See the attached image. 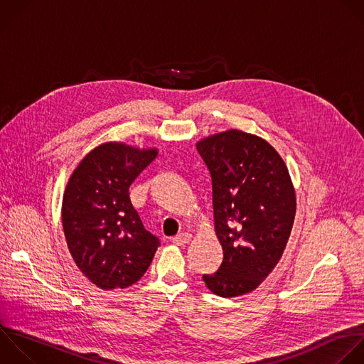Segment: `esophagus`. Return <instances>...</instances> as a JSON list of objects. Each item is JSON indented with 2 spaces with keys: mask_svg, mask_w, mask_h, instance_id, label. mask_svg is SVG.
<instances>
[{
  "mask_svg": "<svg viewBox=\"0 0 364 364\" xmlns=\"http://www.w3.org/2000/svg\"><path fill=\"white\" fill-rule=\"evenodd\" d=\"M191 239H192V235H191L189 232H182V233L176 235V236L172 239V242H173L175 245H178V246H183V245L189 243Z\"/></svg>",
  "mask_w": 364,
  "mask_h": 364,
  "instance_id": "obj_1",
  "label": "esophagus"
}]
</instances>
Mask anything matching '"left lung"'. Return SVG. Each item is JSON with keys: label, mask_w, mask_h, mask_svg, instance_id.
I'll return each instance as SVG.
<instances>
[{"label": "left lung", "mask_w": 364, "mask_h": 364, "mask_svg": "<svg viewBox=\"0 0 364 364\" xmlns=\"http://www.w3.org/2000/svg\"><path fill=\"white\" fill-rule=\"evenodd\" d=\"M196 149L212 178L215 232L223 260L203 274L220 297L255 290L274 269L296 215L286 164L264 139L237 129L208 136Z\"/></svg>", "instance_id": "1"}]
</instances>
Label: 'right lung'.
<instances>
[{"mask_svg": "<svg viewBox=\"0 0 364 364\" xmlns=\"http://www.w3.org/2000/svg\"><path fill=\"white\" fill-rule=\"evenodd\" d=\"M156 155L155 148L107 142L80 162L67 183V245L78 269L100 289H125L138 282L159 246L129 198V186Z\"/></svg>", "mask_w": 364, "mask_h": 364, "instance_id": "obj_1", "label": "right lung"}]
</instances>
